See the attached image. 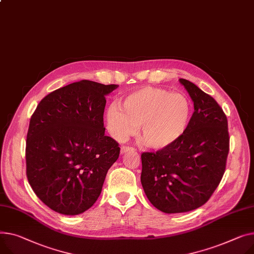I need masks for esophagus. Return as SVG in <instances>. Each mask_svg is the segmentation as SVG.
<instances>
[{
    "label": "esophagus",
    "mask_w": 254,
    "mask_h": 254,
    "mask_svg": "<svg viewBox=\"0 0 254 254\" xmlns=\"http://www.w3.org/2000/svg\"><path fill=\"white\" fill-rule=\"evenodd\" d=\"M132 150H133V148L130 147V146H122V148H121V153L124 154V153H126V152H127V151H132Z\"/></svg>",
    "instance_id": "1"
}]
</instances>
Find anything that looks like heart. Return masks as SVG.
Returning a JSON list of instances; mask_svg holds the SVG:
<instances>
[{
	"label": "heart",
	"mask_w": 254,
	"mask_h": 254,
	"mask_svg": "<svg viewBox=\"0 0 254 254\" xmlns=\"http://www.w3.org/2000/svg\"><path fill=\"white\" fill-rule=\"evenodd\" d=\"M192 106L182 93L146 87L128 94L123 109L112 104L107 110V125L112 137L126 140L141 126L145 146L162 150L176 143L187 129Z\"/></svg>",
	"instance_id": "obj_1"
}]
</instances>
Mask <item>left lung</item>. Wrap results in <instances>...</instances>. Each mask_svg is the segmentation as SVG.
<instances>
[{
  "label": "left lung",
  "mask_w": 254,
  "mask_h": 254,
  "mask_svg": "<svg viewBox=\"0 0 254 254\" xmlns=\"http://www.w3.org/2000/svg\"><path fill=\"white\" fill-rule=\"evenodd\" d=\"M180 82L194 102L187 129L172 146L141 154L145 194L165 213L205 204L223 179L230 150L228 120L222 107L193 82L184 78Z\"/></svg>",
  "instance_id": "8db88e82"
}]
</instances>
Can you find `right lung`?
Instances as JSON below:
<instances>
[{"label": "right lung", "instance_id": "right-lung-1", "mask_svg": "<svg viewBox=\"0 0 254 254\" xmlns=\"http://www.w3.org/2000/svg\"><path fill=\"white\" fill-rule=\"evenodd\" d=\"M117 84L83 79L53 91L32 113L26 136V177L52 210L75 215L97 201L121 148L105 136V95Z\"/></svg>", "mask_w": 254, "mask_h": 254}]
</instances>
